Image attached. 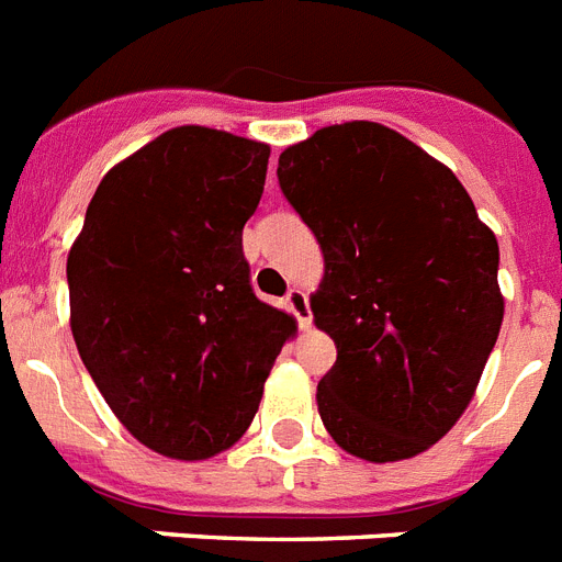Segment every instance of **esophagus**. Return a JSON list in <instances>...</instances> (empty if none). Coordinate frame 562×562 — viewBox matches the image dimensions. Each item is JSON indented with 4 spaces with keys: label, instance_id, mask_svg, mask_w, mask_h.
I'll use <instances>...</instances> for the list:
<instances>
[{
    "label": "esophagus",
    "instance_id": "34e87169",
    "mask_svg": "<svg viewBox=\"0 0 562 562\" xmlns=\"http://www.w3.org/2000/svg\"><path fill=\"white\" fill-rule=\"evenodd\" d=\"M286 310H290L295 318H299V327L301 330H307L310 327V301H307V292L304 290H290L286 292Z\"/></svg>",
    "mask_w": 562,
    "mask_h": 562
}]
</instances>
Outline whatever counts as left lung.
Segmentation results:
<instances>
[{
    "mask_svg": "<svg viewBox=\"0 0 562 562\" xmlns=\"http://www.w3.org/2000/svg\"><path fill=\"white\" fill-rule=\"evenodd\" d=\"M278 183L324 252L310 295L338 350L315 391L324 428L368 462L428 451L465 414L497 345L494 232L448 166L370 120L284 148Z\"/></svg>",
    "mask_w": 562,
    "mask_h": 562,
    "instance_id": "left-lung-1",
    "label": "left lung"
}]
</instances>
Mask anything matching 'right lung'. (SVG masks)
<instances>
[{"label":"right lung","mask_w":562,"mask_h":562,"mask_svg":"<svg viewBox=\"0 0 562 562\" xmlns=\"http://www.w3.org/2000/svg\"><path fill=\"white\" fill-rule=\"evenodd\" d=\"M270 146L169 128L109 169L68 252L71 333L137 442L198 462L258 414L295 318L255 299L240 235Z\"/></svg>","instance_id":"1"}]
</instances>
